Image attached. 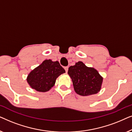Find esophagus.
Returning <instances> with one entry per match:
<instances>
[{"instance_id": "34e87169", "label": "esophagus", "mask_w": 132, "mask_h": 132, "mask_svg": "<svg viewBox=\"0 0 132 132\" xmlns=\"http://www.w3.org/2000/svg\"><path fill=\"white\" fill-rule=\"evenodd\" d=\"M64 69H65V72H66V73H67V72H68V67H64Z\"/></svg>"}]
</instances>
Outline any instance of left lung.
I'll list each match as a JSON object with an SVG mask.
<instances>
[{
  "label": "left lung",
  "instance_id": "8db88e82",
  "mask_svg": "<svg viewBox=\"0 0 132 132\" xmlns=\"http://www.w3.org/2000/svg\"><path fill=\"white\" fill-rule=\"evenodd\" d=\"M68 74L71 77L74 89L77 94L88 96L100 91L103 77L95 68L88 67L81 61L68 68Z\"/></svg>",
  "mask_w": 132,
  "mask_h": 132
}]
</instances>
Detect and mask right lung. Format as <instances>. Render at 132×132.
Returning <instances> with one entry per match:
<instances>
[{
  "label": "right lung",
  "instance_id": "right-lung-1",
  "mask_svg": "<svg viewBox=\"0 0 132 132\" xmlns=\"http://www.w3.org/2000/svg\"><path fill=\"white\" fill-rule=\"evenodd\" d=\"M65 73L58 61L46 59L30 71L27 82L32 89L38 92H47L55 85L59 76Z\"/></svg>",
  "mask_w": 132,
  "mask_h": 132
}]
</instances>
